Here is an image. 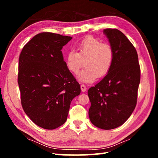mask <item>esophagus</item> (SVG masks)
I'll return each instance as SVG.
<instances>
[{
    "label": "esophagus",
    "instance_id": "esophagus-1",
    "mask_svg": "<svg viewBox=\"0 0 158 158\" xmlns=\"http://www.w3.org/2000/svg\"><path fill=\"white\" fill-rule=\"evenodd\" d=\"M81 89L82 92H85L86 91V86L84 84L81 85Z\"/></svg>",
    "mask_w": 158,
    "mask_h": 158
}]
</instances>
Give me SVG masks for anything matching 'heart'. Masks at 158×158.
<instances>
[{
    "label": "heart",
    "instance_id": "b5f03b06",
    "mask_svg": "<svg viewBox=\"0 0 158 158\" xmlns=\"http://www.w3.org/2000/svg\"><path fill=\"white\" fill-rule=\"evenodd\" d=\"M78 52L70 50L67 53V68L77 74L82 67L85 69L79 73V79L83 82L91 83L105 77L110 71L114 60V51L109 43H102L93 36L85 38L77 46Z\"/></svg>",
    "mask_w": 158,
    "mask_h": 158
}]
</instances>
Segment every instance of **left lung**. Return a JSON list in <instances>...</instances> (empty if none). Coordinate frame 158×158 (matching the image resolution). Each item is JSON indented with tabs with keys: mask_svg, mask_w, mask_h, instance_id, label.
Returning <instances> with one entry per match:
<instances>
[{
	"mask_svg": "<svg viewBox=\"0 0 158 158\" xmlns=\"http://www.w3.org/2000/svg\"><path fill=\"white\" fill-rule=\"evenodd\" d=\"M103 32L113 49L114 60L109 73L88 89L89 117L95 126L111 130L125 123L135 109L140 69L136 50L123 32L115 28Z\"/></svg>",
	"mask_w": 158,
	"mask_h": 158,
	"instance_id": "left-lung-1",
	"label": "left lung"
}]
</instances>
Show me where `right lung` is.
Returning <instances> with one entry per match:
<instances>
[{
  "label": "right lung",
  "instance_id": "right-lung-1",
  "mask_svg": "<svg viewBox=\"0 0 158 158\" xmlns=\"http://www.w3.org/2000/svg\"><path fill=\"white\" fill-rule=\"evenodd\" d=\"M71 39L56 33H39L19 55L18 83L22 108L44 129L53 130L64 123L70 102L81 93L61 51Z\"/></svg>",
  "mask_w": 158,
  "mask_h": 158
}]
</instances>
